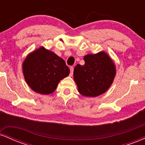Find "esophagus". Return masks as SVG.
<instances>
[{
  "instance_id": "esophagus-1",
  "label": "esophagus",
  "mask_w": 145,
  "mask_h": 145,
  "mask_svg": "<svg viewBox=\"0 0 145 145\" xmlns=\"http://www.w3.org/2000/svg\"><path fill=\"white\" fill-rule=\"evenodd\" d=\"M73 72H74V67H70V76H71L73 75Z\"/></svg>"
}]
</instances>
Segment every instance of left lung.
Segmentation results:
<instances>
[{"instance_id": "8db88e82", "label": "left lung", "mask_w": 145, "mask_h": 145, "mask_svg": "<svg viewBox=\"0 0 145 145\" xmlns=\"http://www.w3.org/2000/svg\"><path fill=\"white\" fill-rule=\"evenodd\" d=\"M84 65L74 68V80L78 91L86 97H95L104 93L112 85L116 76V66L106 52L86 54Z\"/></svg>"}]
</instances>
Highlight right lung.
I'll list each match as a JSON object with an SVG mask.
<instances>
[{
	"label": "right lung",
	"mask_w": 145,
	"mask_h": 145,
	"mask_svg": "<svg viewBox=\"0 0 145 145\" xmlns=\"http://www.w3.org/2000/svg\"><path fill=\"white\" fill-rule=\"evenodd\" d=\"M25 81L37 93H52L61 80L69 76V69L62 58L41 46L29 53L22 63Z\"/></svg>",
	"instance_id": "right-lung-1"
}]
</instances>
